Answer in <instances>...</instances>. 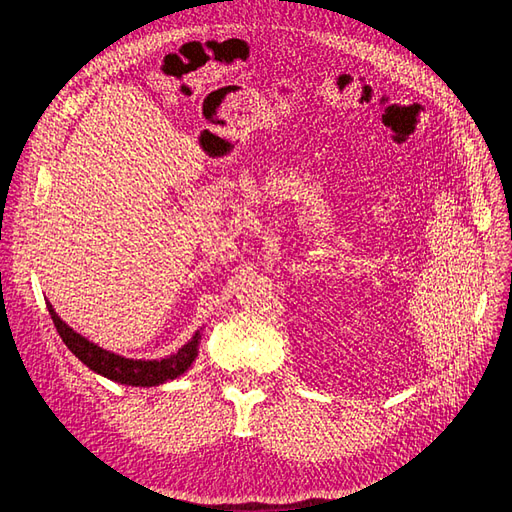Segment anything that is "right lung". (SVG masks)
<instances>
[{
    "instance_id": "1",
    "label": "right lung",
    "mask_w": 512,
    "mask_h": 512,
    "mask_svg": "<svg viewBox=\"0 0 512 512\" xmlns=\"http://www.w3.org/2000/svg\"><path fill=\"white\" fill-rule=\"evenodd\" d=\"M48 312L63 343L68 345V350L79 358L83 365H88L92 372L110 380H116V383L121 385H132V387L162 385L167 383V380H173L187 372L191 363L195 361V356H198L200 332H195V336L187 345L180 347L176 354L162 358V361H134V358H125L114 352H107L96 343H90L79 332H74L68 323L59 319V314L54 312L50 301H48Z\"/></svg>"
}]
</instances>
